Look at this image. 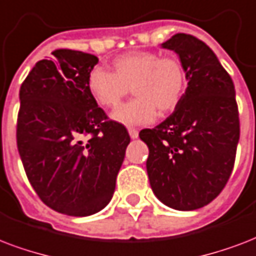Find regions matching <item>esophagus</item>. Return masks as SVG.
<instances>
[{"label":"esophagus","mask_w":256,"mask_h":256,"mask_svg":"<svg viewBox=\"0 0 256 256\" xmlns=\"http://www.w3.org/2000/svg\"><path fill=\"white\" fill-rule=\"evenodd\" d=\"M128 134H130V138H138V130H134V128H130V130H128Z\"/></svg>","instance_id":"1"}]
</instances>
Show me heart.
<instances>
[{"label":"heart","mask_w":256,"mask_h":256,"mask_svg":"<svg viewBox=\"0 0 256 256\" xmlns=\"http://www.w3.org/2000/svg\"><path fill=\"white\" fill-rule=\"evenodd\" d=\"M114 72L93 68L86 78V89L102 108H114L130 90L134 100L118 106L110 114L122 126H146L155 122L158 110L168 114L178 108L187 88V73L176 57L134 50L116 57Z\"/></svg>","instance_id":"1"}]
</instances>
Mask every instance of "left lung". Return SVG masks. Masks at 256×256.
Instances as JSON below:
<instances>
[{
    "mask_svg": "<svg viewBox=\"0 0 256 256\" xmlns=\"http://www.w3.org/2000/svg\"><path fill=\"white\" fill-rule=\"evenodd\" d=\"M179 56L187 88L172 114L140 130L150 150L146 172L156 198L179 211L211 203L232 172L239 114L231 77L203 41L178 33L162 44Z\"/></svg>",
    "mask_w": 256,
    "mask_h": 256,
    "instance_id": "obj_1",
    "label": "left lung"
}]
</instances>
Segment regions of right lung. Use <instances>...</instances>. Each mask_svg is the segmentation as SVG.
<instances>
[{"label": "right lung", "instance_id": "obj_1", "mask_svg": "<svg viewBox=\"0 0 256 256\" xmlns=\"http://www.w3.org/2000/svg\"><path fill=\"white\" fill-rule=\"evenodd\" d=\"M52 54L33 66L20 89L17 148L48 207L89 216L112 199L130 138L122 124L106 120L86 89L98 58L70 49Z\"/></svg>", "mask_w": 256, "mask_h": 256}]
</instances>
